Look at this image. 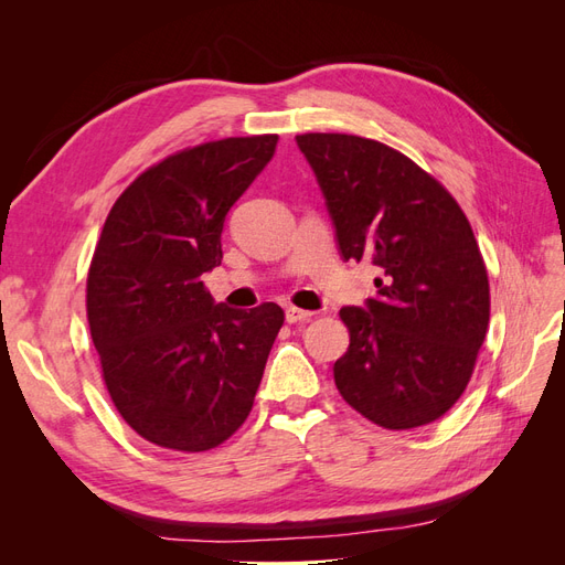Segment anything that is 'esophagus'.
<instances>
[{"label": "esophagus", "instance_id": "obj_1", "mask_svg": "<svg viewBox=\"0 0 565 565\" xmlns=\"http://www.w3.org/2000/svg\"><path fill=\"white\" fill-rule=\"evenodd\" d=\"M311 316H313L311 311L297 309V306H287V309H285V320L287 322H309Z\"/></svg>", "mask_w": 565, "mask_h": 565}]
</instances>
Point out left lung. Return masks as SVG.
Returning <instances> with one entry per match:
<instances>
[{
	"instance_id": "8db88e82",
	"label": "left lung",
	"mask_w": 565,
	"mask_h": 565,
	"mask_svg": "<svg viewBox=\"0 0 565 565\" xmlns=\"http://www.w3.org/2000/svg\"><path fill=\"white\" fill-rule=\"evenodd\" d=\"M344 262H372L377 297L339 311L349 351L334 384L384 429L436 422L465 393L490 320L481 249L455 198L380 141L301 134Z\"/></svg>"
}]
</instances>
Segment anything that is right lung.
Returning a JSON list of instances; mask_svg holds the SVG:
<instances>
[{"label":"right lung","instance_id":"add662e5","mask_svg":"<svg viewBox=\"0 0 565 565\" xmlns=\"http://www.w3.org/2000/svg\"><path fill=\"white\" fill-rule=\"evenodd\" d=\"M278 136L169 156L117 198L87 278V318L117 413L160 448L204 452L247 419L285 313L216 303L202 273L224 259L228 210Z\"/></svg>","mask_w":565,"mask_h":565}]
</instances>
